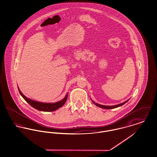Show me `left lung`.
Returning <instances> with one entry per match:
<instances>
[{
    "mask_svg": "<svg viewBox=\"0 0 157 157\" xmlns=\"http://www.w3.org/2000/svg\"><path fill=\"white\" fill-rule=\"evenodd\" d=\"M91 100H92V102H93L95 105H96L97 106H99V107H100V108H104V109H113V108H117V107L121 106H122V105L125 104V103H126V102H127L129 99H128V100H127V101H126L125 102H123V103H121V104L115 105H113V106H106V105H103L99 104H98V103H96V102H94V101L92 99H91Z\"/></svg>",
    "mask_w": 157,
    "mask_h": 157,
    "instance_id": "8db88e82",
    "label": "left lung"
}]
</instances>
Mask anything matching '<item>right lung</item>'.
<instances>
[{"label": "right lung", "mask_w": 157, "mask_h": 157, "mask_svg": "<svg viewBox=\"0 0 157 157\" xmlns=\"http://www.w3.org/2000/svg\"><path fill=\"white\" fill-rule=\"evenodd\" d=\"M18 89L19 92L21 94V96L24 99V100L27 103H29L34 108H35L39 111H44V112L54 111L58 109V108L62 107L63 104L65 103V102L67 99V97H68V93H67L65 95V96L64 97V98L60 101H58V102H56L55 103H44V102L36 101H34L30 98H27L25 96H24V94H22V93L21 92V90L19 89L18 86Z\"/></svg>", "instance_id": "add662e5"}]
</instances>
